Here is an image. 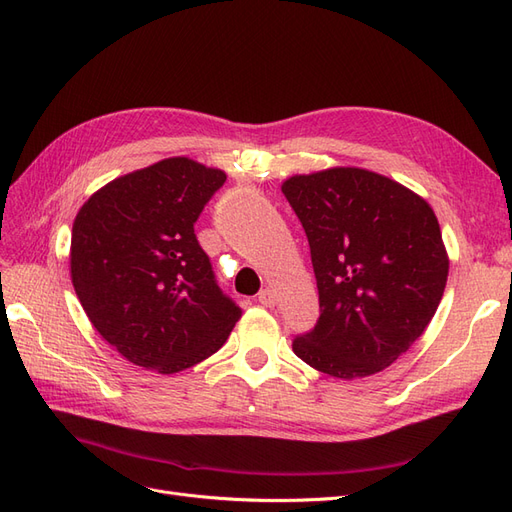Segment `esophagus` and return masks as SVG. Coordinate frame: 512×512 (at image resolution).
Instances as JSON below:
<instances>
[{
    "label": "esophagus",
    "mask_w": 512,
    "mask_h": 512,
    "mask_svg": "<svg viewBox=\"0 0 512 512\" xmlns=\"http://www.w3.org/2000/svg\"><path fill=\"white\" fill-rule=\"evenodd\" d=\"M258 303H260V305H265V307H273V305L277 303L275 292H273L271 288L260 290V292H258Z\"/></svg>",
    "instance_id": "34e87169"
}]
</instances>
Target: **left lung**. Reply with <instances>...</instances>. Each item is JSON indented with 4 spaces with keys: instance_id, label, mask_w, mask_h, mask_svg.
I'll use <instances>...</instances> for the list:
<instances>
[{
    "instance_id": "8db88e82",
    "label": "left lung",
    "mask_w": 512,
    "mask_h": 512,
    "mask_svg": "<svg viewBox=\"0 0 512 512\" xmlns=\"http://www.w3.org/2000/svg\"><path fill=\"white\" fill-rule=\"evenodd\" d=\"M282 192L307 235L320 301L316 327L294 337V354L333 378L378 374L423 335L444 294L436 213L365 168L294 175Z\"/></svg>"
}]
</instances>
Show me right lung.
I'll return each mask as SVG.
<instances>
[{"label":"right lung","instance_id":"obj_1","mask_svg":"<svg viewBox=\"0 0 512 512\" xmlns=\"http://www.w3.org/2000/svg\"><path fill=\"white\" fill-rule=\"evenodd\" d=\"M224 181V170L166 158L106 183L76 213V297L96 331L138 367L177 374L205 361L241 318L194 235Z\"/></svg>","mask_w":512,"mask_h":512}]
</instances>
